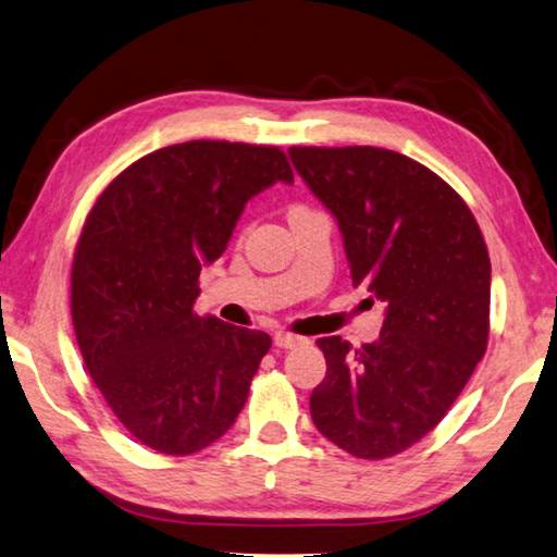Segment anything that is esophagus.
I'll use <instances>...</instances> for the list:
<instances>
[{
    "label": "esophagus",
    "instance_id": "1",
    "mask_svg": "<svg viewBox=\"0 0 557 557\" xmlns=\"http://www.w3.org/2000/svg\"><path fill=\"white\" fill-rule=\"evenodd\" d=\"M305 343V338L299 336H292V333H275V346L282 350H289V348H297Z\"/></svg>",
    "mask_w": 557,
    "mask_h": 557
}]
</instances>
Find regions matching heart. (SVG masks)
Returning <instances> with one entry per match:
<instances>
[{
  "label": "heart",
  "mask_w": 557,
  "mask_h": 557,
  "mask_svg": "<svg viewBox=\"0 0 557 557\" xmlns=\"http://www.w3.org/2000/svg\"><path fill=\"white\" fill-rule=\"evenodd\" d=\"M295 209H301V207H295Z\"/></svg>",
  "instance_id": "b5f03b06"
}]
</instances>
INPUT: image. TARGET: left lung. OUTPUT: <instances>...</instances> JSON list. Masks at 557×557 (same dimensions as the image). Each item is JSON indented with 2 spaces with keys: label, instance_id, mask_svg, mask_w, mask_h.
I'll return each mask as SVG.
<instances>
[{
  "label": "left lung",
  "instance_id": "left-lung-1",
  "mask_svg": "<svg viewBox=\"0 0 557 557\" xmlns=\"http://www.w3.org/2000/svg\"><path fill=\"white\" fill-rule=\"evenodd\" d=\"M289 158L338 221L352 287L384 305L375 343L319 341L311 419L356 458H389L436 429L487 350V246L458 191L417 160L372 146Z\"/></svg>",
  "mask_w": 557,
  "mask_h": 557
}]
</instances>
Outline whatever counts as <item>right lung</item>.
<instances>
[{
	"label": "right lung",
	"instance_id": "1",
	"mask_svg": "<svg viewBox=\"0 0 557 557\" xmlns=\"http://www.w3.org/2000/svg\"><path fill=\"white\" fill-rule=\"evenodd\" d=\"M275 182H295L275 146L187 140L128 165L89 211L70 277L77 346L111 411L148 448L197 453L244 409L272 341L197 317V282Z\"/></svg>",
	"mask_w": 557,
	"mask_h": 557
}]
</instances>
